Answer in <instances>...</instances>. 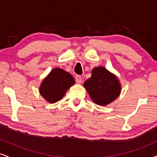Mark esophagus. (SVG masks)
<instances>
[{
    "label": "esophagus",
    "mask_w": 157,
    "mask_h": 157,
    "mask_svg": "<svg viewBox=\"0 0 157 157\" xmlns=\"http://www.w3.org/2000/svg\"><path fill=\"white\" fill-rule=\"evenodd\" d=\"M75 80H76V82L78 84H80L82 82V77H81L80 75H77L76 77H75Z\"/></svg>",
    "instance_id": "1"
}]
</instances>
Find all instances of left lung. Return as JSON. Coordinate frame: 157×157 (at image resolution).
Segmentation results:
<instances>
[{
    "label": "left lung",
    "mask_w": 157,
    "mask_h": 157,
    "mask_svg": "<svg viewBox=\"0 0 157 157\" xmlns=\"http://www.w3.org/2000/svg\"><path fill=\"white\" fill-rule=\"evenodd\" d=\"M83 86L91 100L97 105L105 106L114 101L121 93V84L118 77L103 66L94 68L91 76Z\"/></svg>",
    "instance_id": "obj_1"
}]
</instances>
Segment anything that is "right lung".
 <instances>
[{
  "instance_id": "right-lung-1",
  "label": "right lung",
  "mask_w": 157,
  "mask_h": 157,
  "mask_svg": "<svg viewBox=\"0 0 157 157\" xmlns=\"http://www.w3.org/2000/svg\"><path fill=\"white\" fill-rule=\"evenodd\" d=\"M75 83L71 74L60 68H55L41 82L39 92L48 102L55 103L60 101Z\"/></svg>"
}]
</instances>
